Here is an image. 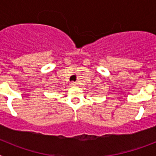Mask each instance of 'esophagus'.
<instances>
[{"instance_id":"1","label":"esophagus","mask_w":156,"mask_h":156,"mask_svg":"<svg viewBox=\"0 0 156 156\" xmlns=\"http://www.w3.org/2000/svg\"><path fill=\"white\" fill-rule=\"evenodd\" d=\"M71 85L72 86H76V83H75V82H72L71 83Z\"/></svg>"}]
</instances>
